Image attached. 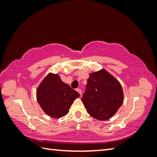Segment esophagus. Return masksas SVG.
<instances>
[{
    "instance_id": "1",
    "label": "esophagus",
    "mask_w": 157,
    "mask_h": 157,
    "mask_svg": "<svg viewBox=\"0 0 157 157\" xmlns=\"http://www.w3.org/2000/svg\"><path fill=\"white\" fill-rule=\"evenodd\" d=\"M76 91L79 93V95L82 94V90L80 89H79V88L78 89H76Z\"/></svg>"
}]
</instances>
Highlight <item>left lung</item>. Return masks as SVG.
I'll return each instance as SVG.
<instances>
[{"instance_id":"left-lung-1","label":"left lung","mask_w":157,"mask_h":157,"mask_svg":"<svg viewBox=\"0 0 157 157\" xmlns=\"http://www.w3.org/2000/svg\"><path fill=\"white\" fill-rule=\"evenodd\" d=\"M82 100L90 116L106 121L123 104V89L116 78L105 70H101L90 74Z\"/></svg>"}]
</instances>
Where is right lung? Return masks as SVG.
Segmentation results:
<instances>
[{
  "instance_id": "add662e5",
  "label": "right lung",
  "mask_w": 157,
  "mask_h": 157,
  "mask_svg": "<svg viewBox=\"0 0 157 157\" xmlns=\"http://www.w3.org/2000/svg\"><path fill=\"white\" fill-rule=\"evenodd\" d=\"M37 101L48 115L59 118L68 113L79 93L61 80L59 75L48 74L36 92Z\"/></svg>"
}]
</instances>
